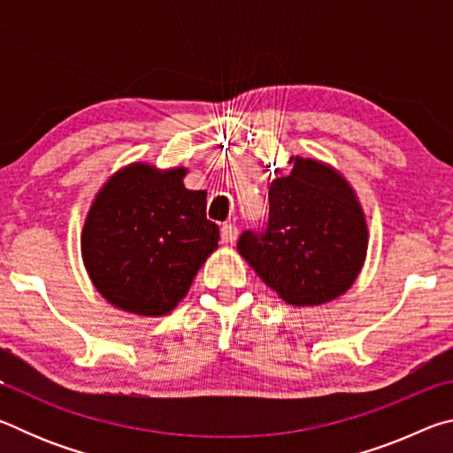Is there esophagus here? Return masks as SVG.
Listing matches in <instances>:
<instances>
[{"label":"esophagus","mask_w":453,"mask_h":453,"mask_svg":"<svg viewBox=\"0 0 453 453\" xmlns=\"http://www.w3.org/2000/svg\"><path fill=\"white\" fill-rule=\"evenodd\" d=\"M237 235H240V229H237L235 226L226 224L224 227H221V242L234 243L237 240Z\"/></svg>","instance_id":"obj_1"}]
</instances>
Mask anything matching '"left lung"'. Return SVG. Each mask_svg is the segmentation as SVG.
<instances>
[{
  "instance_id": "1",
  "label": "left lung",
  "mask_w": 453,
  "mask_h": 453,
  "mask_svg": "<svg viewBox=\"0 0 453 453\" xmlns=\"http://www.w3.org/2000/svg\"><path fill=\"white\" fill-rule=\"evenodd\" d=\"M270 186V219L243 232L237 251L289 305H321L346 294L367 254V221L349 181L319 159L291 156Z\"/></svg>"
}]
</instances>
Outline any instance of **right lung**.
I'll list each match as a JSON object with an SVG mask.
<instances>
[{
  "mask_svg": "<svg viewBox=\"0 0 453 453\" xmlns=\"http://www.w3.org/2000/svg\"><path fill=\"white\" fill-rule=\"evenodd\" d=\"M186 167L135 162L97 191L81 229V257L96 289L143 318L170 313L218 250L203 189L183 186Z\"/></svg>",
  "mask_w": 453,
  "mask_h": 453,
  "instance_id": "add662e5",
  "label": "right lung"
}]
</instances>
